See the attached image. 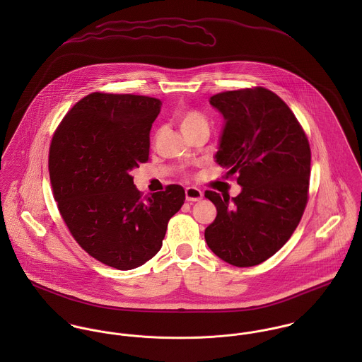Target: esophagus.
<instances>
[{"mask_svg":"<svg viewBox=\"0 0 362 362\" xmlns=\"http://www.w3.org/2000/svg\"><path fill=\"white\" fill-rule=\"evenodd\" d=\"M185 198L189 202H198L204 198V192L195 187H188L185 188Z\"/></svg>","mask_w":362,"mask_h":362,"instance_id":"esophagus-1","label":"esophagus"}]
</instances>
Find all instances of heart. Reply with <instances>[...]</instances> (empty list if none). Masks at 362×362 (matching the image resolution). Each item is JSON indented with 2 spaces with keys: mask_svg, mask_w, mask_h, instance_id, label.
I'll use <instances>...</instances> for the list:
<instances>
[{
  "mask_svg": "<svg viewBox=\"0 0 362 362\" xmlns=\"http://www.w3.org/2000/svg\"><path fill=\"white\" fill-rule=\"evenodd\" d=\"M178 119V124H180V128L182 132L188 131V129H192L198 125H205L207 124L206 119L197 111H181L177 117Z\"/></svg>",
  "mask_w": 362,
  "mask_h": 362,
  "instance_id": "obj_1",
  "label": "heart"
}]
</instances>
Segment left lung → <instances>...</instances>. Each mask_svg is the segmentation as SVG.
Masks as SVG:
<instances>
[{
  "label": "left lung",
  "instance_id": "8db88e82",
  "mask_svg": "<svg viewBox=\"0 0 362 362\" xmlns=\"http://www.w3.org/2000/svg\"><path fill=\"white\" fill-rule=\"evenodd\" d=\"M209 102L224 118L216 163L237 175L241 192L231 199L205 192L217 209L205 240L224 262L255 266L290 240L303 217L310 144L288 105L264 88L223 92Z\"/></svg>",
  "mask_w": 362,
  "mask_h": 362
}]
</instances>
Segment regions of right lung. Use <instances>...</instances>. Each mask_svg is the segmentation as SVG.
I'll use <instances>...</instances> for the list:
<instances>
[{"label": "right lung", "mask_w": 362, "mask_h": 362, "mask_svg": "<svg viewBox=\"0 0 362 362\" xmlns=\"http://www.w3.org/2000/svg\"><path fill=\"white\" fill-rule=\"evenodd\" d=\"M160 105L148 96L90 93L52 136L50 181L66 227L90 257L119 270L155 257L185 201L181 185L142 199L131 175L149 160Z\"/></svg>", "instance_id": "right-lung-1"}]
</instances>
